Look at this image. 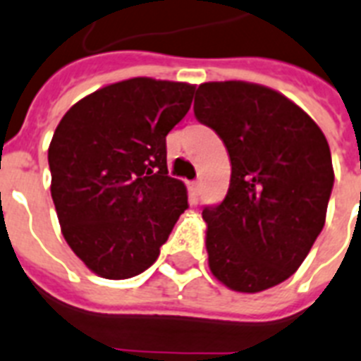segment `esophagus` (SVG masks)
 Listing matches in <instances>:
<instances>
[{
	"instance_id": "34e87169",
	"label": "esophagus",
	"mask_w": 361,
	"mask_h": 361,
	"mask_svg": "<svg viewBox=\"0 0 361 361\" xmlns=\"http://www.w3.org/2000/svg\"><path fill=\"white\" fill-rule=\"evenodd\" d=\"M199 188H201V180H194V183H192V190L195 192V195L199 194Z\"/></svg>"
}]
</instances>
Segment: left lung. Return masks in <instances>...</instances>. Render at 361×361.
<instances>
[{
  "label": "left lung",
  "mask_w": 361,
  "mask_h": 361,
  "mask_svg": "<svg viewBox=\"0 0 361 361\" xmlns=\"http://www.w3.org/2000/svg\"><path fill=\"white\" fill-rule=\"evenodd\" d=\"M194 114L231 158L226 199L203 209L210 272L259 293L298 270L326 220L334 188L328 141L278 91L246 82L199 85Z\"/></svg>",
  "instance_id": "8db88e82"
}]
</instances>
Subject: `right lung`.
<instances>
[{"label": "right lung", "instance_id": "right-lung-1", "mask_svg": "<svg viewBox=\"0 0 361 361\" xmlns=\"http://www.w3.org/2000/svg\"><path fill=\"white\" fill-rule=\"evenodd\" d=\"M194 91L152 78L111 83L74 104L54 132L48 164L63 236L102 278L147 270L188 209L184 184L167 175L166 135Z\"/></svg>", "mask_w": 361, "mask_h": 361}]
</instances>
